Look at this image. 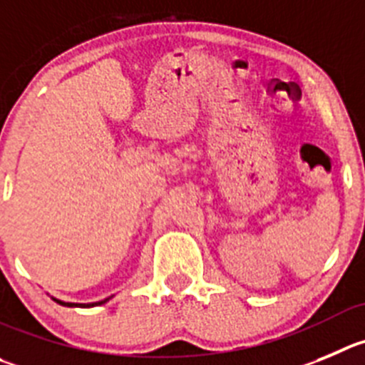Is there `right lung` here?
<instances>
[{"label":"right lung","instance_id":"right-lung-1","mask_svg":"<svg viewBox=\"0 0 365 365\" xmlns=\"http://www.w3.org/2000/svg\"><path fill=\"white\" fill-rule=\"evenodd\" d=\"M53 301H57V299H53ZM57 302L63 306H84V308H90V306H95V304H104V302H108V299H104V301H101V302H95V304H71V302H61V301H57Z\"/></svg>","mask_w":365,"mask_h":365}]
</instances>
